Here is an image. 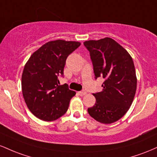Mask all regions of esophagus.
<instances>
[{
    "mask_svg": "<svg viewBox=\"0 0 157 157\" xmlns=\"http://www.w3.org/2000/svg\"><path fill=\"white\" fill-rule=\"evenodd\" d=\"M78 94H79V95H80V96H84L85 94H86V91H85V90H82V91H79Z\"/></svg>",
    "mask_w": 157,
    "mask_h": 157,
    "instance_id": "34e87169",
    "label": "esophagus"
}]
</instances>
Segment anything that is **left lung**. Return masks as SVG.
I'll return each instance as SVG.
<instances>
[{
    "mask_svg": "<svg viewBox=\"0 0 157 157\" xmlns=\"http://www.w3.org/2000/svg\"><path fill=\"white\" fill-rule=\"evenodd\" d=\"M83 44L89 52L95 79L105 80L102 91L93 94L96 102L88 112L97 121L112 123L125 114L134 100L137 82L134 62L128 52L110 37Z\"/></svg>",
    "mask_w": 157,
    "mask_h": 157,
    "instance_id": "1",
    "label": "left lung"
}]
</instances>
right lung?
Segmentation results:
<instances>
[{
    "mask_svg": "<svg viewBox=\"0 0 157 157\" xmlns=\"http://www.w3.org/2000/svg\"><path fill=\"white\" fill-rule=\"evenodd\" d=\"M80 43L63 40L50 41L34 52L23 68L21 86L27 107L36 117L53 121L67 111L75 91L60 86L68 56Z\"/></svg>",
    "mask_w": 157,
    "mask_h": 157,
    "instance_id": "add662e5",
    "label": "right lung"
}]
</instances>
